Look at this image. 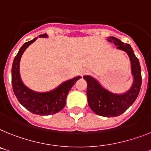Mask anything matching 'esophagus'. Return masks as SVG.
I'll use <instances>...</instances> for the list:
<instances>
[{
  "mask_svg": "<svg viewBox=\"0 0 151 151\" xmlns=\"http://www.w3.org/2000/svg\"><path fill=\"white\" fill-rule=\"evenodd\" d=\"M89 73V69H86V68H85V69H83V70L82 71V75H83V76H84V75L88 74Z\"/></svg>",
  "mask_w": 151,
  "mask_h": 151,
  "instance_id": "obj_1",
  "label": "esophagus"
}]
</instances>
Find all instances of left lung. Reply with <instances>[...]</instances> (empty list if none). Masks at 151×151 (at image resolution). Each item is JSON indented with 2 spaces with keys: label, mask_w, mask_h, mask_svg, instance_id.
<instances>
[{
  "label": "left lung",
  "mask_w": 151,
  "mask_h": 151,
  "mask_svg": "<svg viewBox=\"0 0 151 151\" xmlns=\"http://www.w3.org/2000/svg\"><path fill=\"white\" fill-rule=\"evenodd\" d=\"M108 41L114 43L118 49L127 53L131 63V73L134 82L130 89L123 93L116 94L103 88L98 81L90 76H83L87 83V99L90 109L97 115L114 117L121 115L137 98L141 87V68L131 46L125 44L115 37H109Z\"/></svg>",
  "instance_id": "1"
}]
</instances>
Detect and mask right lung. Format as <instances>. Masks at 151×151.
Segmentation results:
<instances>
[{"instance_id":"add662e5","label":"right lung","mask_w":151,"mask_h":151,"mask_svg":"<svg viewBox=\"0 0 151 151\" xmlns=\"http://www.w3.org/2000/svg\"><path fill=\"white\" fill-rule=\"evenodd\" d=\"M39 38H48V35L46 34L40 35ZM36 39L37 38L25 42L20 48L19 52H17L14 59L11 68L12 87L17 100L31 113L41 116L52 115L61 111L64 108L68 92L81 76H76L65 81L55 89L46 93H38L30 89L25 85H24L20 76V60L26 48Z\"/></svg>"}]
</instances>
